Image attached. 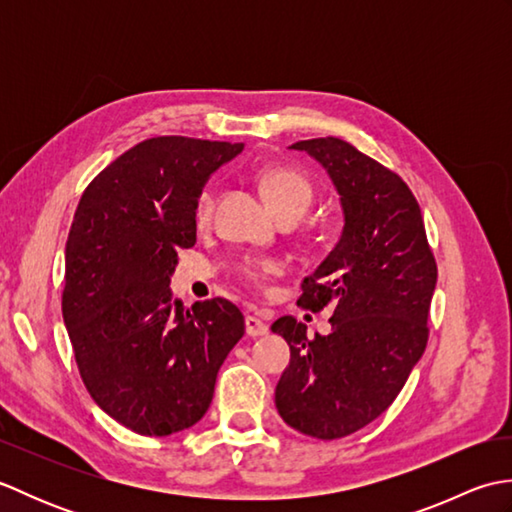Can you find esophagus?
<instances>
[{
    "instance_id": "34e87169",
    "label": "esophagus",
    "mask_w": 512,
    "mask_h": 512,
    "mask_svg": "<svg viewBox=\"0 0 512 512\" xmlns=\"http://www.w3.org/2000/svg\"><path fill=\"white\" fill-rule=\"evenodd\" d=\"M246 334L253 336V339H257V336H266L268 334V323L264 319L255 317V314H248V317H246Z\"/></svg>"
}]
</instances>
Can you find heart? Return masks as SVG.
<instances>
[{"label": "heart", "mask_w": 512, "mask_h": 512, "mask_svg": "<svg viewBox=\"0 0 512 512\" xmlns=\"http://www.w3.org/2000/svg\"><path fill=\"white\" fill-rule=\"evenodd\" d=\"M259 189H262L264 198L273 206L277 215H303L312 202V184L303 173L295 169L277 167L266 169L259 173ZM213 209V193L204 191L198 202V220H209ZM242 273L248 279H264L279 273V264L273 259H250L242 264Z\"/></svg>", "instance_id": "1"}]
</instances>
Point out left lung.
<instances>
[{"instance_id": "8db88e82", "label": "left lung", "mask_w": 512, "mask_h": 512, "mask_svg": "<svg viewBox=\"0 0 512 512\" xmlns=\"http://www.w3.org/2000/svg\"><path fill=\"white\" fill-rule=\"evenodd\" d=\"M290 149L330 176L343 231L297 301L312 312L330 306V334L310 339L292 317L270 328L290 345L275 405L292 429L336 440L376 420L407 383L427 347L438 268L420 206L394 171L332 136Z\"/></svg>"}]
</instances>
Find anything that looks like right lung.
<instances>
[{"instance_id": "obj_1", "label": "right lung", "mask_w": 512, "mask_h": 512, "mask_svg": "<svg viewBox=\"0 0 512 512\" xmlns=\"http://www.w3.org/2000/svg\"><path fill=\"white\" fill-rule=\"evenodd\" d=\"M244 143L160 136L83 191L65 244L63 321L85 387L140 436H171L209 409L224 358L244 336L226 299L184 310L171 295L178 250L195 244L204 184Z\"/></svg>"}]
</instances>
